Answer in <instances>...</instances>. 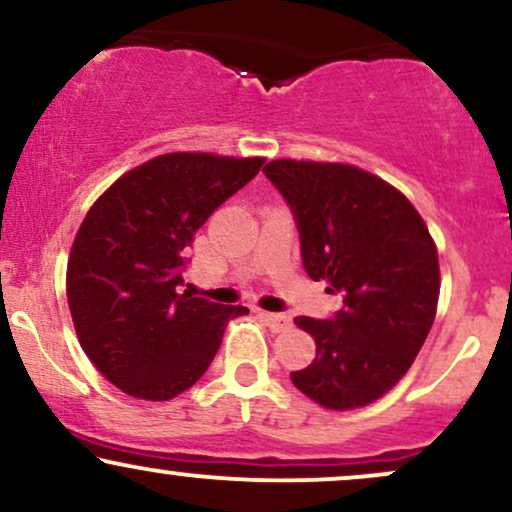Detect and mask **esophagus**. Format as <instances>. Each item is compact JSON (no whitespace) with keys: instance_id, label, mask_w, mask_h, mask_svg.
<instances>
[{"instance_id":"34e87169","label":"esophagus","mask_w":512,"mask_h":512,"mask_svg":"<svg viewBox=\"0 0 512 512\" xmlns=\"http://www.w3.org/2000/svg\"><path fill=\"white\" fill-rule=\"evenodd\" d=\"M260 320L272 332H284V330H289V327H291V317L279 315V313H267V310H260Z\"/></svg>"}]
</instances>
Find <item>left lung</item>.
Instances as JSON below:
<instances>
[{"instance_id":"1","label":"left lung","mask_w":512,"mask_h":512,"mask_svg":"<svg viewBox=\"0 0 512 512\" xmlns=\"http://www.w3.org/2000/svg\"><path fill=\"white\" fill-rule=\"evenodd\" d=\"M264 173L296 216L305 272L344 296L332 320H293L317 346L293 385L325 409L366 407L407 375L431 332L436 243L414 204L368 170L276 158Z\"/></svg>"}]
</instances>
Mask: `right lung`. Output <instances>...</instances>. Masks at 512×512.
Instances as JSON below:
<instances>
[{
	"instance_id": "right-lung-1",
	"label": "right lung",
	"mask_w": 512,
	"mask_h": 512,
	"mask_svg": "<svg viewBox=\"0 0 512 512\" xmlns=\"http://www.w3.org/2000/svg\"><path fill=\"white\" fill-rule=\"evenodd\" d=\"M264 158L175 151L117 178L88 209L67 262L81 349L129 397L168 402L214 361L243 305L178 293L204 221L260 173Z\"/></svg>"
}]
</instances>
